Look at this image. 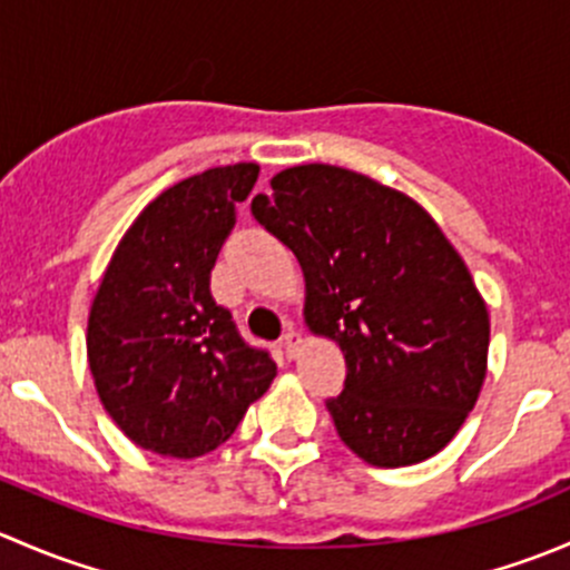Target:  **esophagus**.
<instances>
[{
  "mask_svg": "<svg viewBox=\"0 0 570 570\" xmlns=\"http://www.w3.org/2000/svg\"><path fill=\"white\" fill-rule=\"evenodd\" d=\"M301 344H303V336L297 331H289L284 336V350H286V358H297V353H301Z\"/></svg>",
  "mask_w": 570,
  "mask_h": 570,
  "instance_id": "1",
  "label": "esophagus"
}]
</instances>
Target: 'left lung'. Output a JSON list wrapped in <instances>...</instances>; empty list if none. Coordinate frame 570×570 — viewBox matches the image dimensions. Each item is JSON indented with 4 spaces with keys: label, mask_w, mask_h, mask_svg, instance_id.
<instances>
[{
    "label": "left lung",
    "mask_w": 570,
    "mask_h": 570,
    "mask_svg": "<svg viewBox=\"0 0 570 570\" xmlns=\"http://www.w3.org/2000/svg\"><path fill=\"white\" fill-rule=\"evenodd\" d=\"M250 212L297 256L308 331L347 361L327 400L361 461L396 469L444 450L480 396L491 320L439 223L400 189L336 165L269 178Z\"/></svg>",
    "instance_id": "obj_1"
}]
</instances>
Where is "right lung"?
Instances as JSON below:
<instances>
[{
	"mask_svg": "<svg viewBox=\"0 0 570 570\" xmlns=\"http://www.w3.org/2000/svg\"><path fill=\"white\" fill-rule=\"evenodd\" d=\"M256 178V163L184 178L137 215L109 258L88 364L105 411L142 450L178 461L217 450L278 372L209 292L234 206Z\"/></svg>",
	"mask_w": 570,
	"mask_h": 570,
	"instance_id": "add662e5",
	"label": "right lung"
}]
</instances>
